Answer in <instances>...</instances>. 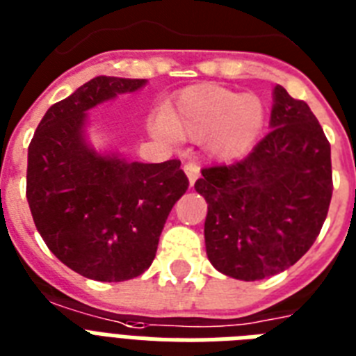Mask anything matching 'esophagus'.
<instances>
[{"label": "esophagus", "mask_w": 356, "mask_h": 356, "mask_svg": "<svg viewBox=\"0 0 356 356\" xmlns=\"http://www.w3.org/2000/svg\"><path fill=\"white\" fill-rule=\"evenodd\" d=\"M184 173H186V177L190 181V186L195 183V179L200 177V166L195 164V162H186L184 164Z\"/></svg>", "instance_id": "obj_1"}]
</instances>
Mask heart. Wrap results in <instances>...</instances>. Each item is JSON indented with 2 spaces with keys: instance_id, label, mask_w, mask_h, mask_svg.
I'll return each mask as SVG.
<instances>
[{
  "instance_id": "1",
  "label": "heart",
  "mask_w": 356,
  "mask_h": 356,
  "mask_svg": "<svg viewBox=\"0 0 356 356\" xmlns=\"http://www.w3.org/2000/svg\"><path fill=\"white\" fill-rule=\"evenodd\" d=\"M264 122L266 108L259 96L216 85H195L168 105L153 129L162 136L203 140L212 156L231 161L253 147Z\"/></svg>"
}]
</instances>
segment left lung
<instances>
[{
  "label": "left lung",
  "mask_w": 356,
  "mask_h": 356,
  "mask_svg": "<svg viewBox=\"0 0 356 356\" xmlns=\"http://www.w3.org/2000/svg\"><path fill=\"white\" fill-rule=\"evenodd\" d=\"M270 133L231 166L203 168L207 257L223 275L259 281L314 243L332 197L331 144L301 99L273 88Z\"/></svg>",
  "instance_id": "obj_1"
}]
</instances>
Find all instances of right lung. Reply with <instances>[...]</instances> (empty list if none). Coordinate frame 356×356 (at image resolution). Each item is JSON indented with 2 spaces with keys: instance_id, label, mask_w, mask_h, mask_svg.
Segmentation results:
<instances>
[{
  "instance_id": "add662e5",
  "label": "right lung",
  "mask_w": 356,
  "mask_h": 356,
  "mask_svg": "<svg viewBox=\"0 0 356 356\" xmlns=\"http://www.w3.org/2000/svg\"><path fill=\"white\" fill-rule=\"evenodd\" d=\"M145 79L99 75L47 108L27 151V201L55 257L86 279L120 282L155 259L168 214L188 188L181 161L129 162L86 138V113Z\"/></svg>"
}]
</instances>
